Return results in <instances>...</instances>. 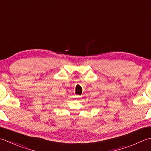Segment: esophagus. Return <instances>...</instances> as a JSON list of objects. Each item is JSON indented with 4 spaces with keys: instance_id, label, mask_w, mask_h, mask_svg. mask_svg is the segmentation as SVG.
Here are the masks:
<instances>
[{
    "instance_id": "obj_1",
    "label": "esophagus",
    "mask_w": 151,
    "mask_h": 151,
    "mask_svg": "<svg viewBox=\"0 0 151 151\" xmlns=\"http://www.w3.org/2000/svg\"><path fill=\"white\" fill-rule=\"evenodd\" d=\"M75 97H76V98H80V97H81V96H76Z\"/></svg>"
}]
</instances>
